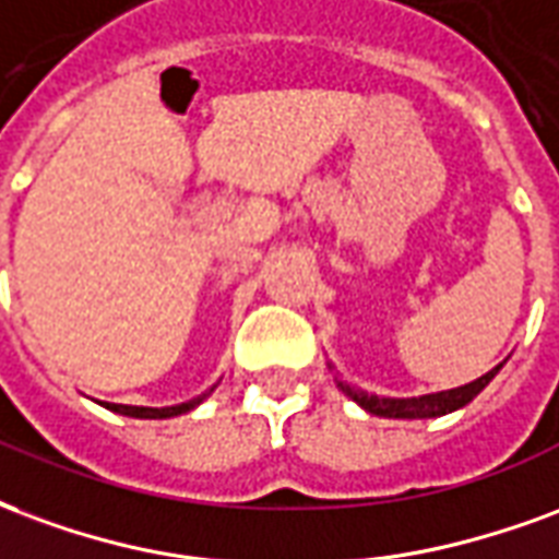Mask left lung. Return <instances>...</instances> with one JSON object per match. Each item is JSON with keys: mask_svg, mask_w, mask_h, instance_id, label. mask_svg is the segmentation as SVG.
I'll use <instances>...</instances> for the list:
<instances>
[{"mask_svg": "<svg viewBox=\"0 0 559 559\" xmlns=\"http://www.w3.org/2000/svg\"><path fill=\"white\" fill-rule=\"evenodd\" d=\"M503 369V364L495 366L491 372H486L483 378H476L471 384L455 386V390H443V393H429V396H414V399H390V396H374V393H366V390H357L352 384H340V390L348 399H354L357 405L374 417H393V419H426V417H443L450 411L464 408L467 402H474L483 390L488 386V381L495 378L497 372Z\"/></svg>", "mask_w": 559, "mask_h": 559, "instance_id": "8db88e82", "label": "left lung"}]
</instances>
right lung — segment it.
<instances>
[{
	"label": "right lung",
	"instance_id": "obj_1",
	"mask_svg": "<svg viewBox=\"0 0 559 559\" xmlns=\"http://www.w3.org/2000/svg\"><path fill=\"white\" fill-rule=\"evenodd\" d=\"M207 393H202V396L190 399V402H185V405H175V408H130V405H107L109 411H116V414H124V417H136V419H166V417H178V414H187V411H193L202 399H205Z\"/></svg>",
	"mask_w": 559,
	"mask_h": 559
}]
</instances>
